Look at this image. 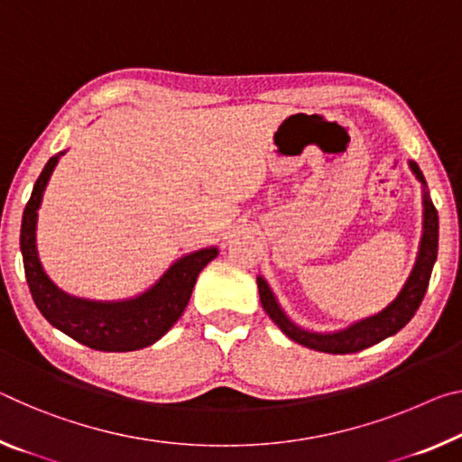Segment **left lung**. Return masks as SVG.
<instances>
[{"label": "left lung", "instance_id": "8db88e82", "mask_svg": "<svg viewBox=\"0 0 462 462\" xmlns=\"http://www.w3.org/2000/svg\"><path fill=\"white\" fill-rule=\"evenodd\" d=\"M409 166H411V171L415 172L417 180L426 187V179H423L420 166L415 162H409ZM436 257H438V211L434 208V203L430 201L428 193H423V236H421L420 253H417L415 267L411 271V275H409L407 283L402 285V290L399 291V296L394 298L383 312L374 314V317L364 319L360 323H354L351 327L343 328V331L310 333L296 327L288 317H285L282 306L277 304L273 291L269 290L267 282L263 280V277H257L261 304L271 317V320H273V323L280 327L291 341L300 343V346L310 347L314 351H325V354H356V351H362L365 347L374 346V343L386 339V337L399 333L401 328L413 319V314L417 312V309H420L423 296H426Z\"/></svg>", "mask_w": 462, "mask_h": 462}]
</instances>
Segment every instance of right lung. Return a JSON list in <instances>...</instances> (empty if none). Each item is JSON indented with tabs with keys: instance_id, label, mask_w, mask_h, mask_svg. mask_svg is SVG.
I'll return each mask as SVG.
<instances>
[{
	"instance_id": "obj_1",
	"label": "right lung",
	"mask_w": 462,
	"mask_h": 462,
	"mask_svg": "<svg viewBox=\"0 0 462 462\" xmlns=\"http://www.w3.org/2000/svg\"><path fill=\"white\" fill-rule=\"evenodd\" d=\"M61 153L51 158L42 168L22 216V261L36 309L55 328L90 349L135 351L148 347L180 319L191 298L197 275L217 257V248H201L179 259L148 291L123 302H94L65 294L42 271L34 236L36 209L41 208L42 191Z\"/></svg>"
}]
</instances>
